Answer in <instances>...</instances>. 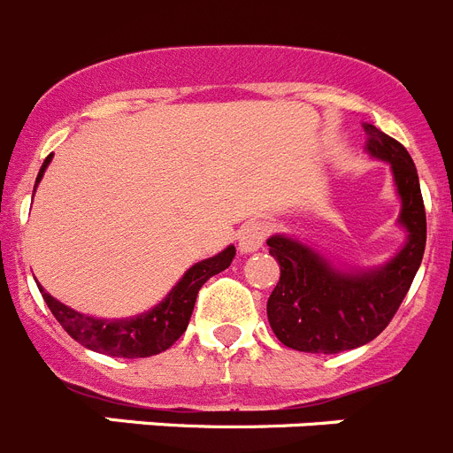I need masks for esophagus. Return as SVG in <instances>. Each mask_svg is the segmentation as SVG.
<instances>
[{"label":"esophagus","instance_id":"34e87169","mask_svg":"<svg viewBox=\"0 0 453 453\" xmlns=\"http://www.w3.org/2000/svg\"><path fill=\"white\" fill-rule=\"evenodd\" d=\"M270 235V224L265 219H251L247 222L242 229L238 231V247L240 251H256L261 250L263 242L267 240Z\"/></svg>","mask_w":453,"mask_h":453}]
</instances>
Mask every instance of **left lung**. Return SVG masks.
Masks as SVG:
<instances>
[{
  "label": "left lung",
  "mask_w": 453,
  "mask_h": 453,
  "mask_svg": "<svg viewBox=\"0 0 453 453\" xmlns=\"http://www.w3.org/2000/svg\"><path fill=\"white\" fill-rule=\"evenodd\" d=\"M367 151L388 161L402 199L399 222L408 240L395 258L374 270H338L324 256L288 235L267 240L281 279L267 299V319L283 345L308 354H338L367 345L386 329L419 270L426 245V213L415 163L395 138L363 124Z\"/></svg>",
  "instance_id": "obj_1"
}]
</instances>
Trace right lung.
Wrapping results in <instances>:
<instances>
[{"label": "right lung", "instance_id": "obj_1", "mask_svg": "<svg viewBox=\"0 0 453 453\" xmlns=\"http://www.w3.org/2000/svg\"><path fill=\"white\" fill-rule=\"evenodd\" d=\"M51 161V154L47 156L42 167L38 172L35 186L45 174L47 165ZM235 256V247L229 245L219 251L213 258L199 261L181 276V281L172 288L170 295L163 299L158 306H154L147 313L134 315L127 319H97L90 315L77 313L70 306L54 299L45 288H40V295L50 306L51 315L58 319L63 329L77 340L79 345L88 347L92 351L106 356H118V358H147V356L161 354L170 349L183 331L188 329L192 308L197 302V292L211 276L219 274L231 265Z\"/></svg>", "mask_w": 453, "mask_h": 453}]
</instances>
